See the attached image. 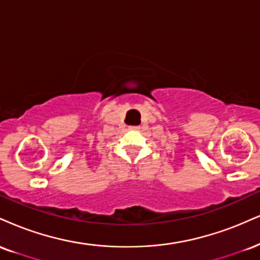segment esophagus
<instances>
[{
  "instance_id": "obj_1",
  "label": "esophagus",
  "mask_w": 260,
  "mask_h": 260,
  "mask_svg": "<svg viewBox=\"0 0 260 260\" xmlns=\"http://www.w3.org/2000/svg\"><path fill=\"white\" fill-rule=\"evenodd\" d=\"M131 129H139V127L138 126H133V127H131Z\"/></svg>"
}]
</instances>
